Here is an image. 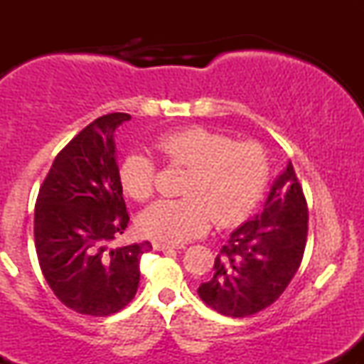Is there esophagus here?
<instances>
[{"label":"esophagus","instance_id":"1","mask_svg":"<svg viewBox=\"0 0 364 364\" xmlns=\"http://www.w3.org/2000/svg\"><path fill=\"white\" fill-rule=\"evenodd\" d=\"M152 246H154V250H159V252H164V250H181V248H185V246H183V245L162 243V241H154Z\"/></svg>","mask_w":364,"mask_h":364}]
</instances>
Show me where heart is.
Masks as SVG:
<instances>
[{"instance_id": "b5f03b06", "label": "heart", "mask_w": 364, "mask_h": 364, "mask_svg": "<svg viewBox=\"0 0 364 364\" xmlns=\"http://www.w3.org/2000/svg\"><path fill=\"white\" fill-rule=\"evenodd\" d=\"M159 157L169 166L186 168L176 200H159L139 215V229L156 240H191L217 225L243 220L265 193L270 179L269 154L253 140L235 141L203 127H186L159 135ZM119 185L124 195L145 202L154 193L156 164L141 150L121 159Z\"/></svg>"}]
</instances>
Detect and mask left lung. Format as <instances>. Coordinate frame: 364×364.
<instances>
[{
  "label": "left lung",
  "instance_id": "1",
  "mask_svg": "<svg viewBox=\"0 0 364 364\" xmlns=\"http://www.w3.org/2000/svg\"><path fill=\"white\" fill-rule=\"evenodd\" d=\"M308 207L294 168L287 162L260 214L231 232L214 262V275L198 296L220 315L243 318L265 310L289 286L301 265Z\"/></svg>",
  "mask_w": 364,
  "mask_h": 364
}]
</instances>
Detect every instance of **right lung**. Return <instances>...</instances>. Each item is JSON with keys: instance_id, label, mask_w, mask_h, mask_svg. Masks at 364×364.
<instances>
[{"instance_id": "obj_1", "label": "right lung", "mask_w": 364, "mask_h": 364, "mask_svg": "<svg viewBox=\"0 0 364 364\" xmlns=\"http://www.w3.org/2000/svg\"><path fill=\"white\" fill-rule=\"evenodd\" d=\"M132 119L92 121L54 159L34 212L36 252L56 298L73 311L107 316L135 298L149 241L112 248L129 215L118 179L114 129Z\"/></svg>"}]
</instances>
